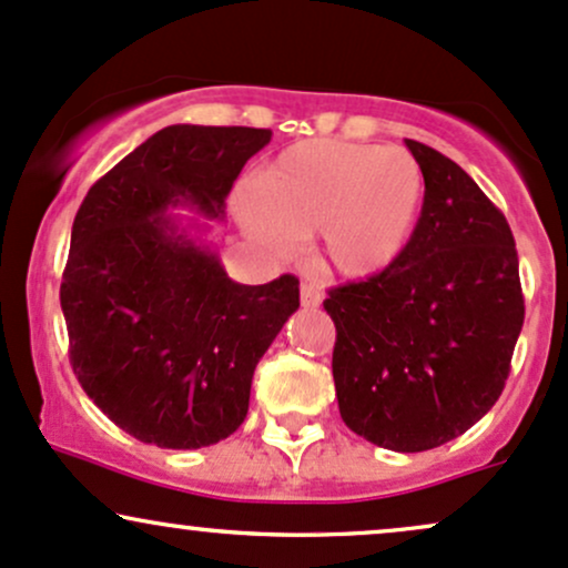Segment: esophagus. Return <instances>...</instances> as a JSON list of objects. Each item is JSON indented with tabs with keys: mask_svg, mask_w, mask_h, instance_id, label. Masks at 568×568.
<instances>
[{
	"mask_svg": "<svg viewBox=\"0 0 568 568\" xmlns=\"http://www.w3.org/2000/svg\"><path fill=\"white\" fill-rule=\"evenodd\" d=\"M301 303L305 305V308H318V305H322V290H318L316 284L305 282L301 286Z\"/></svg>",
	"mask_w": 568,
	"mask_h": 568,
	"instance_id": "1",
	"label": "esophagus"
}]
</instances>
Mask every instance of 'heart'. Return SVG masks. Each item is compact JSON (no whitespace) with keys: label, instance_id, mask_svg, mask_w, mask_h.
<instances>
[{"label":"heart","instance_id":"obj_1","mask_svg":"<svg viewBox=\"0 0 568 568\" xmlns=\"http://www.w3.org/2000/svg\"><path fill=\"white\" fill-rule=\"evenodd\" d=\"M424 209V174L399 146L311 139L286 146L235 195L260 250L290 257L318 233V257L346 278L386 271L407 250Z\"/></svg>","mask_w":568,"mask_h":568}]
</instances>
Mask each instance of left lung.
<instances>
[{
    "mask_svg": "<svg viewBox=\"0 0 568 568\" xmlns=\"http://www.w3.org/2000/svg\"><path fill=\"white\" fill-rule=\"evenodd\" d=\"M405 144L424 174L416 233L386 271L333 286L324 311L341 418L378 448L418 454L494 407L526 305L505 214L443 152Z\"/></svg>",
    "mask_w": 568,
    "mask_h": 568,
    "instance_id": "1",
    "label": "left lung"
}]
</instances>
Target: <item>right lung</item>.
<instances>
[{
    "instance_id": "1",
    "label": "right lung",
    "mask_w": 568,
    "mask_h": 568,
    "mask_svg": "<svg viewBox=\"0 0 568 568\" xmlns=\"http://www.w3.org/2000/svg\"><path fill=\"white\" fill-rule=\"evenodd\" d=\"M267 129L169 125L88 190L72 225L61 311L80 386L131 437L206 448L250 410L257 362L301 305L292 273L250 286L227 278L171 206L220 220Z\"/></svg>"
}]
</instances>
